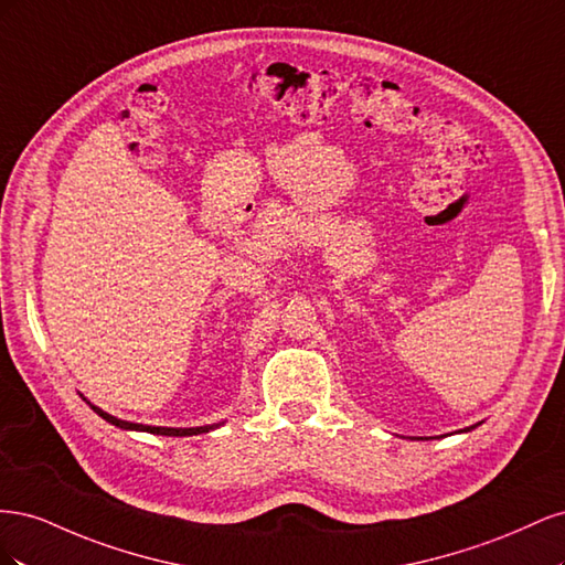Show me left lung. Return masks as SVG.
Masks as SVG:
<instances>
[{
	"label": "left lung",
	"instance_id": "8db88e82",
	"mask_svg": "<svg viewBox=\"0 0 565 565\" xmlns=\"http://www.w3.org/2000/svg\"><path fill=\"white\" fill-rule=\"evenodd\" d=\"M476 426H478V424H473V426H467V429H461V431H471V429H476Z\"/></svg>",
	"mask_w": 565,
	"mask_h": 565
}]
</instances>
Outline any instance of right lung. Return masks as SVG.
<instances>
[{
  "label": "right lung",
  "instance_id": "add662e5",
  "mask_svg": "<svg viewBox=\"0 0 565 565\" xmlns=\"http://www.w3.org/2000/svg\"><path fill=\"white\" fill-rule=\"evenodd\" d=\"M82 396V393H79ZM84 398V396H82ZM87 401V398H84ZM89 403V401H87ZM89 407L94 409V413L98 415V417H104L106 422H110L113 426H117V429H125V431H146V434H156V436H198V434H207V431H212V429H218L221 424L224 422H218V424H204V426H185V429H174V426H148V424H136V422H127V419H117V417H113V415H108L106 409H100V407H96L94 403H89Z\"/></svg>",
  "mask_w": 565,
  "mask_h": 565
}]
</instances>
